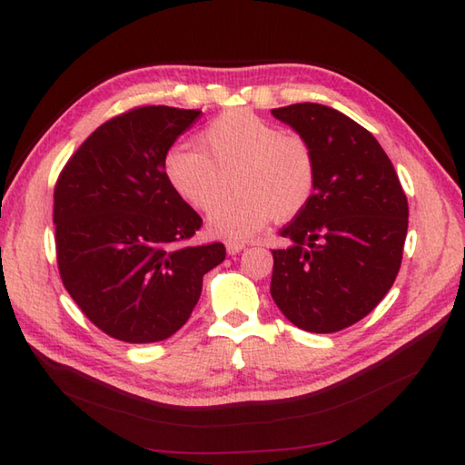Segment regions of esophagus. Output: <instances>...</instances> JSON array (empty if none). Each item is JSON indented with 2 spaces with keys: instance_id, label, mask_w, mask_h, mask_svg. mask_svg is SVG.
Wrapping results in <instances>:
<instances>
[{
  "instance_id": "34e87169",
  "label": "esophagus",
  "mask_w": 465,
  "mask_h": 465,
  "mask_svg": "<svg viewBox=\"0 0 465 465\" xmlns=\"http://www.w3.org/2000/svg\"><path fill=\"white\" fill-rule=\"evenodd\" d=\"M225 248H227V253L235 255V253H240L245 248V243L243 242H227Z\"/></svg>"
}]
</instances>
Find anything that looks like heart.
Returning <instances> with one entry per match:
<instances>
[{
	"label": "heart",
	"instance_id": "obj_1",
	"mask_svg": "<svg viewBox=\"0 0 465 465\" xmlns=\"http://www.w3.org/2000/svg\"><path fill=\"white\" fill-rule=\"evenodd\" d=\"M200 147H172L163 172L173 192L197 212L213 210L234 177L239 192L210 215L217 235L250 238L272 217L288 222L313 200L318 155L298 132H283L248 110H230L203 127Z\"/></svg>",
	"mask_w": 465,
	"mask_h": 465
}]
</instances>
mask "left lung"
Wrapping results in <instances>:
<instances>
[{
    "mask_svg": "<svg viewBox=\"0 0 465 465\" xmlns=\"http://www.w3.org/2000/svg\"><path fill=\"white\" fill-rule=\"evenodd\" d=\"M312 142L315 195L282 227L272 250V298L300 330L333 333L365 318L396 282L408 233V197L378 140L320 104L272 110Z\"/></svg>",
    "mask_w": 465,
    "mask_h": 465,
    "instance_id": "1",
    "label": "left lung"
}]
</instances>
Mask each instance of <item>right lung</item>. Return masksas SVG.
<instances>
[{"label":"right lung","instance_id":"add662e5","mask_svg":"<svg viewBox=\"0 0 465 465\" xmlns=\"http://www.w3.org/2000/svg\"><path fill=\"white\" fill-rule=\"evenodd\" d=\"M200 110L143 105L102 124L54 190L57 270L95 328L127 343L173 335L225 245H192L202 217L173 192L165 153Z\"/></svg>","mask_w":465,"mask_h":465}]
</instances>
